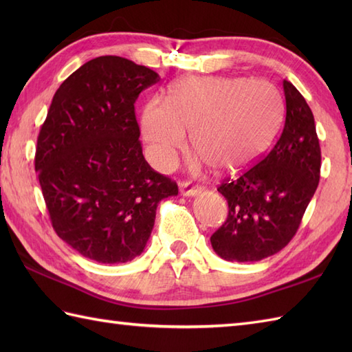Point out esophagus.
I'll use <instances>...</instances> for the list:
<instances>
[{
	"instance_id": "esophagus-1",
	"label": "esophagus",
	"mask_w": 352,
	"mask_h": 352,
	"mask_svg": "<svg viewBox=\"0 0 352 352\" xmlns=\"http://www.w3.org/2000/svg\"><path fill=\"white\" fill-rule=\"evenodd\" d=\"M180 190L183 197H195L203 192V188H201V186H192L190 183L184 182L180 184Z\"/></svg>"
}]
</instances>
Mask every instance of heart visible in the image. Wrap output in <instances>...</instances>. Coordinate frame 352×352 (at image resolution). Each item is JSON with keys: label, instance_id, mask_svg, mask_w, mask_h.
Segmentation results:
<instances>
[{"label": "heart", "instance_id": "heart-1", "mask_svg": "<svg viewBox=\"0 0 352 352\" xmlns=\"http://www.w3.org/2000/svg\"><path fill=\"white\" fill-rule=\"evenodd\" d=\"M283 115V100L266 80L186 77L172 85L166 104L151 100L142 110V136L157 169L174 166L190 131L197 151L192 166L208 163L234 170L256 160L271 144Z\"/></svg>", "mask_w": 352, "mask_h": 352}]
</instances>
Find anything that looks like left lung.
Instances as JSON below:
<instances>
[{
	"label": "left lung",
	"instance_id": "obj_1",
	"mask_svg": "<svg viewBox=\"0 0 352 352\" xmlns=\"http://www.w3.org/2000/svg\"><path fill=\"white\" fill-rule=\"evenodd\" d=\"M283 91L286 115L276 144L257 164L218 188L228 203V218L210 242L223 260L258 261L281 251L316 192L320 148L315 118L287 80Z\"/></svg>",
	"mask_w": 352,
	"mask_h": 352
}]
</instances>
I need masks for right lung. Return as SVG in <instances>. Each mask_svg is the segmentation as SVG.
Wrapping results in <instances>:
<instances>
[{"label":"right lung","instance_id":"right-lung-1","mask_svg":"<svg viewBox=\"0 0 352 352\" xmlns=\"http://www.w3.org/2000/svg\"><path fill=\"white\" fill-rule=\"evenodd\" d=\"M159 74L102 56L71 74L54 94L37 138L34 168L52 228L98 263L144 252L162 199L178 188L146 163L134 102Z\"/></svg>","mask_w":352,"mask_h":352}]
</instances>
